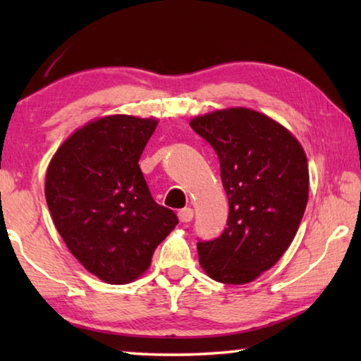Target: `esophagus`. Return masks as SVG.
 Here are the masks:
<instances>
[{
  "label": "esophagus",
  "mask_w": 361,
  "mask_h": 361,
  "mask_svg": "<svg viewBox=\"0 0 361 361\" xmlns=\"http://www.w3.org/2000/svg\"><path fill=\"white\" fill-rule=\"evenodd\" d=\"M192 216H194V212H192V209H189V207L178 212V218L181 223H189L192 219Z\"/></svg>",
  "instance_id": "obj_1"
}]
</instances>
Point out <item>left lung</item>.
Masks as SVG:
<instances>
[{
	"label": "left lung",
	"mask_w": 361,
	"mask_h": 361,
	"mask_svg": "<svg viewBox=\"0 0 361 361\" xmlns=\"http://www.w3.org/2000/svg\"><path fill=\"white\" fill-rule=\"evenodd\" d=\"M189 126L216 151L229 200L228 228L197 242L200 267L216 282L250 283L295 239L309 197L307 156L286 127L250 108L195 116Z\"/></svg>",
	"instance_id": "8db88e82"
}]
</instances>
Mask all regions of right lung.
<instances>
[{
    "instance_id": "right-lung-1",
    "label": "right lung",
    "mask_w": 361,
    "mask_h": 361,
    "mask_svg": "<svg viewBox=\"0 0 361 361\" xmlns=\"http://www.w3.org/2000/svg\"><path fill=\"white\" fill-rule=\"evenodd\" d=\"M156 126V118L129 114L97 118L73 132L47 166L46 202L60 237L106 283L142 277L178 224L154 202L138 166Z\"/></svg>"
}]
</instances>
